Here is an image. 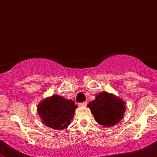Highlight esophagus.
<instances>
[{"label":"esophagus","mask_w":157,"mask_h":157,"mask_svg":"<svg viewBox=\"0 0 157 157\" xmlns=\"http://www.w3.org/2000/svg\"><path fill=\"white\" fill-rule=\"evenodd\" d=\"M87 105V102H79L78 105L79 106H86Z\"/></svg>","instance_id":"obj_1"}]
</instances>
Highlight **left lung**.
Instances as JSON below:
<instances>
[{
	"instance_id": "left-lung-1",
	"label": "left lung",
	"mask_w": 157,
	"mask_h": 157,
	"mask_svg": "<svg viewBox=\"0 0 157 157\" xmlns=\"http://www.w3.org/2000/svg\"><path fill=\"white\" fill-rule=\"evenodd\" d=\"M97 122L105 127L117 125L123 117L125 111V102L115 95L101 92L96 99L88 104Z\"/></svg>"
}]
</instances>
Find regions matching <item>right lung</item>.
<instances>
[{"instance_id":"1","label":"right lung","mask_w":157,"mask_h":157,"mask_svg":"<svg viewBox=\"0 0 157 157\" xmlns=\"http://www.w3.org/2000/svg\"><path fill=\"white\" fill-rule=\"evenodd\" d=\"M77 106L71 100L53 95L43 100L37 106L39 116L46 126L63 130L67 128L73 118Z\"/></svg>"}]
</instances>
